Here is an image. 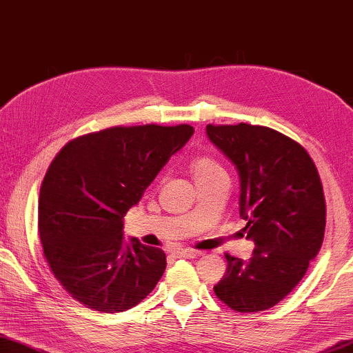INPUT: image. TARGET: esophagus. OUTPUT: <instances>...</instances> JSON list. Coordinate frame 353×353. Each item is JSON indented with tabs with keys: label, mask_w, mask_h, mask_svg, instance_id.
Returning a JSON list of instances; mask_svg holds the SVG:
<instances>
[{
	"label": "esophagus",
	"mask_w": 353,
	"mask_h": 353,
	"mask_svg": "<svg viewBox=\"0 0 353 353\" xmlns=\"http://www.w3.org/2000/svg\"><path fill=\"white\" fill-rule=\"evenodd\" d=\"M198 255L199 252L193 249H177L174 252V256H177V259H196Z\"/></svg>",
	"instance_id": "obj_1"
}]
</instances>
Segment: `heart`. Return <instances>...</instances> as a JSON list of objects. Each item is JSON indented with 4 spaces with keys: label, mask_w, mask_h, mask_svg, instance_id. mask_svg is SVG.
<instances>
[{
    "label": "heart",
    "mask_w": 353,
    "mask_h": 353,
    "mask_svg": "<svg viewBox=\"0 0 353 353\" xmlns=\"http://www.w3.org/2000/svg\"><path fill=\"white\" fill-rule=\"evenodd\" d=\"M192 174L198 183L212 181L219 176H227V171L217 160L210 159V157H199L192 163Z\"/></svg>",
    "instance_id": "heart-1"
}]
</instances>
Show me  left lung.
I'll list each match as a JSON object with an SVG mask.
<instances>
[{
    "instance_id": "8db88e82",
    "label": "left lung",
    "mask_w": 353,
    "mask_h": 353,
    "mask_svg": "<svg viewBox=\"0 0 353 353\" xmlns=\"http://www.w3.org/2000/svg\"><path fill=\"white\" fill-rule=\"evenodd\" d=\"M212 143L239 174V215L254 254L227 255L214 292L238 312L276 306L306 274L323 243L327 206L314 161L304 147L268 126L208 125Z\"/></svg>"
}]
</instances>
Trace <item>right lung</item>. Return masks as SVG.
I'll use <instances>...</instances> for the list:
<instances>
[{
	"label": "right lung",
	"instance_id": "obj_1",
	"mask_svg": "<svg viewBox=\"0 0 353 353\" xmlns=\"http://www.w3.org/2000/svg\"><path fill=\"white\" fill-rule=\"evenodd\" d=\"M190 125L114 126L68 143L39 192V238L63 288L99 312H122L154 290L161 249L123 239V217L188 143Z\"/></svg>",
	"mask_w": 353,
	"mask_h": 353
}]
</instances>
